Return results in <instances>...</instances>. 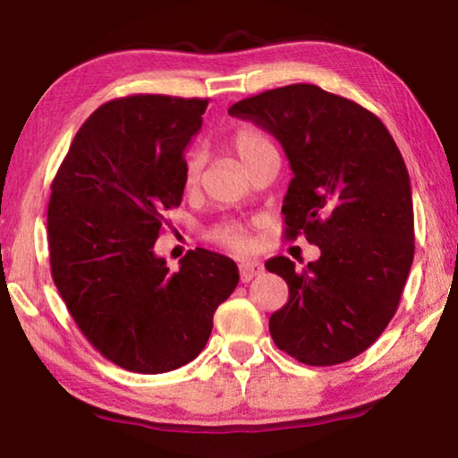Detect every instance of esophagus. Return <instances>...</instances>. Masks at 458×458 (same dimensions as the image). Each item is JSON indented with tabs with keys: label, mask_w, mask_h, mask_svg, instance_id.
I'll use <instances>...</instances> for the list:
<instances>
[{
	"label": "esophagus",
	"mask_w": 458,
	"mask_h": 458,
	"mask_svg": "<svg viewBox=\"0 0 458 458\" xmlns=\"http://www.w3.org/2000/svg\"><path fill=\"white\" fill-rule=\"evenodd\" d=\"M240 281L242 283H250L254 276H260L262 275V265L260 262H257V260H244V262H240Z\"/></svg>",
	"instance_id": "34e87169"
}]
</instances>
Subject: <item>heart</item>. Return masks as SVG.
<instances>
[{"label":"heart","instance_id":"b5f03b06","mask_svg":"<svg viewBox=\"0 0 458 458\" xmlns=\"http://www.w3.org/2000/svg\"><path fill=\"white\" fill-rule=\"evenodd\" d=\"M230 147L238 155V159L242 161L246 169H250L260 157L265 155L278 153L275 143L270 141L267 133H262L259 127L254 125H240L236 127L234 133L230 137ZM206 165V155L201 151H191L185 159L183 167V188L185 190H196L201 182V174H204ZM208 238L212 242L220 244L232 252H246L248 246H250V240H248L246 228L242 224H218L210 230Z\"/></svg>","mask_w":458,"mask_h":458}]
</instances>
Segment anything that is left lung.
Returning <instances> with one entry per match:
<instances>
[{"label":"left lung","mask_w":458,"mask_h":458,"mask_svg":"<svg viewBox=\"0 0 458 458\" xmlns=\"http://www.w3.org/2000/svg\"><path fill=\"white\" fill-rule=\"evenodd\" d=\"M228 113L283 145L293 169L284 234L303 232L321 250L303 270L286 257L267 260L289 284L270 335L307 366L350 361L392 321L412 267L414 208L402 153L374 113L315 84L260 92Z\"/></svg>","instance_id":"8db88e82"}]
</instances>
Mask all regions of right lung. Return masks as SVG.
Here are the masks:
<instances>
[{"label":"right lung","mask_w":458,"mask_h":458,"mask_svg":"<svg viewBox=\"0 0 458 458\" xmlns=\"http://www.w3.org/2000/svg\"><path fill=\"white\" fill-rule=\"evenodd\" d=\"M208 98L131 95L100 105L52 182L54 284L74 323L108 361L164 374L196 360L214 313L238 284L234 260L190 250L169 273L153 246L182 204L183 151Z\"/></svg>","instance_id":"right-lung-1"}]
</instances>
